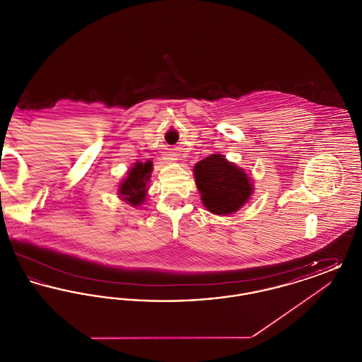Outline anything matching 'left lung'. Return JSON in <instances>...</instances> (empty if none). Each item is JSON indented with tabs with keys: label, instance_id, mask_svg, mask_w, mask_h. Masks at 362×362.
<instances>
[{
	"label": "left lung",
	"instance_id": "8db88e82",
	"mask_svg": "<svg viewBox=\"0 0 362 362\" xmlns=\"http://www.w3.org/2000/svg\"><path fill=\"white\" fill-rule=\"evenodd\" d=\"M197 189L204 206L213 214L229 216L244 206L254 194L251 176L224 155L211 153L194 165Z\"/></svg>",
	"mask_w": 362,
	"mask_h": 362
}]
</instances>
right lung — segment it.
Masks as SVG:
<instances>
[{
  "instance_id": "1",
  "label": "right lung",
  "mask_w": 362,
  "mask_h": 362,
  "mask_svg": "<svg viewBox=\"0 0 362 362\" xmlns=\"http://www.w3.org/2000/svg\"><path fill=\"white\" fill-rule=\"evenodd\" d=\"M153 163L146 160L145 163L137 161L127 171L124 179L118 186V195L122 201L133 207H139L146 201L149 182L152 177Z\"/></svg>"
}]
</instances>
